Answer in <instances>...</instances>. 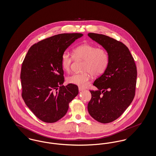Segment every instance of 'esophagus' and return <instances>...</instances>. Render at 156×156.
Returning a JSON list of instances; mask_svg holds the SVG:
<instances>
[{
	"label": "esophagus",
	"instance_id": "34e87169",
	"mask_svg": "<svg viewBox=\"0 0 156 156\" xmlns=\"http://www.w3.org/2000/svg\"><path fill=\"white\" fill-rule=\"evenodd\" d=\"M78 89H79V91H80V92H81V91H83V90H85L84 88H82L81 87H79V88H78Z\"/></svg>",
	"mask_w": 156,
	"mask_h": 156
}]
</instances>
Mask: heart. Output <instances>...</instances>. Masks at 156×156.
Here are the masks:
<instances>
[{
  "instance_id": "heart-1",
  "label": "heart",
  "mask_w": 156,
  "mask_h": 156,
  "mask_svg": "<svg viewBox=\"0 0 156 156\" xmlns=\"http://www.w3.org/2000/svg\"><path fill=\"white\" fill-rule=\"evenodd\" d=\"M73 54L76 59L85 61L83 74H74L69 76L67 80L70 83L80 87H86L89 82L90 73L97 76L102 74L106 69L109 64V56L107 52L94 45L83 44L75 48ZM74 58L73 55L67 51L61 56V66L66 71H69Z\"/></svg>"
}]
</instances>
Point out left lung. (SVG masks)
<instances>
[{"label": "left lung", "instance_id": "8db88e82", "mask_svg": "<svg viewBox=\"0 0 156 156\" xmlns=\"http://www.w3.org/2000/svg\"><path fill=\"white\" fill-rule=\"evenodd\" d=\"M101 45L109 56V64L104 74L90 90L92 98L88 105L89 115L98 122L110 123L118 119L133 100L137 69L128 48L122 42L104 34H88Z\"/></svg>", "mask_w": 156, "mask_h": 156}]
</instances>
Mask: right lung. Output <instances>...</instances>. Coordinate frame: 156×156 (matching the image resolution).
I'll list each match as a JSON object with an SVG mask.
<instances>
[{
	"mask_svg": "<svg viewBox=\"0 0 156 156\" xmlns=\"http://www.w3.org/2000/svg\"><path fill=\"white\" fill-rule=\"evenodd\" d=\"M82 36L59 34L40 41L30 47L23 62V99L31 112L44 122L54 123L64 116L69 103L78 94L76 85H62L61 56Z\"/></svg>",
	"mask_w": 156,
	"mask_h": 156,
	"instance_id": "right-lung-1",
	"label": "right lung"
}]
</instances>
